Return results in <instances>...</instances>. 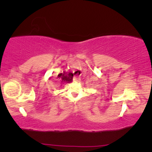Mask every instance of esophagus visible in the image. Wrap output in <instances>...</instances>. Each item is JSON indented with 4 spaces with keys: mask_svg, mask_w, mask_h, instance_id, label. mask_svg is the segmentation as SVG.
<instances>
[{
    "mask_svg": "<svg viewBox=\"0 0 152 152\" xmlns=\"http://www.w3.org/2000/svg\"><path fill=\"white\" fill-rule=\"evenodd\" d=\"M79 77L78 76H75L74 77H73V81L74 82H77V81L79 80Z\"/></svg>",
    "mask_w": 152,
    "mask_h": 152,
    "instance_id": "1",
    "label": "esophagus"
}]
</instances>
